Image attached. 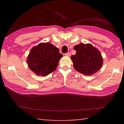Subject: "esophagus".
<instances>
[{
  "instance_id": "1",
  "label": "esophagus",
  "mask_w": 124,
  "mask_h": 124,
  "mask_svg": "<svg viewBox=\"0 0 124 124\" xmlns=\"http://www.w3.org/2000/svg\"><path fill=\"white\" fill-rule=\"evenodd\" d=\"M65 56H69V57H70V56H71V53H65Z\"/></svg>"
}]
</instances>
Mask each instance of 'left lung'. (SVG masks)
<instances>
[{
    "instance_id": "1",
    "label": "left lung",
    "mask_w": 124,
    "mask_h": 124,
    "mask_svg": "<svg viewBox=\"0 0 124 124\" xmlns=\"http://www.w3.org/2000/svg\"><path fill=\"white\" fill-rule=\"evenodd\" d=\"M76 54L71 57L76 70L86 76L101 69L103 60L99 50L91 44L80 43L73 47Z\"/></svg>"
}]
</instances>
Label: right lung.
Returning a JSON list of instances; mask_svg holds the SVG:
<instances>
[{"mask_svg": "<svg viewBox=\"0 0 124 124\" xmlns=\"http://www.w3.org/2000/svg\"><path fill=\"white\" fill-rule=\"evenodd\" d=\"M62 56L59 49L53 44L41 43L31 49L27 63L35 74L45 76L56 70Z\"/></svg>", "mask_w": 124, "mask_h": 124, "instance_id": "right-lung-1", "label": "right lung"}]
</instances>
